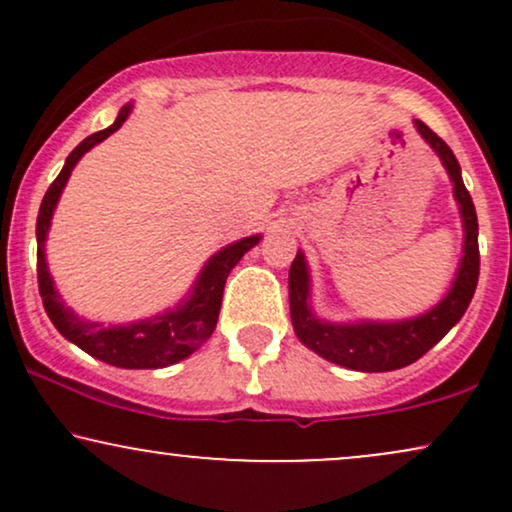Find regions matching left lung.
I'll list each match as a JSON object with an SVG mask.
<instances>
[{
	"label": "left lung",
	"mask_w": 512,
	"mask_h": 512,
	"mask_svg": "<svg viewBox=\"0 0 512 512\" xmlns=\"http://www.w3.org/2000/svg\"><path fill=\"white\" fill-rule=\"evenodd\" d=\"M426 144L436 151L443 168L448 170L457 209L462 219V260L455 279L440 301L426 313L407 320H356L330 322L315 315L310 303V272L305 255L298 250L289 269V303L293 332L317 356L337 363V366L361 370V373H385L419 361L428 349H433L452 327L460 322L464 310L472 303L479 281V223L474 202L462 182V170L450 146L428 129L421 120H414Z\"/></svg>",
	"instance_id": "1"
}]
</instances>
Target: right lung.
Listing matches in <instances>:
<instances>
[{
	"instance_id": "add662e5",
	"label": "right lung",
	"mask_w": 512,
	"mask_h": 512,
	"mask_svg": "<svg viewBox=\"0 0 512 512\" xmlns=\"http://www.w3.org/2000/svg\"><path fill=\"white\" fill-rule=\"evenodd\" d=\"M132 108V103L122 105L113 125L91 134V137H86L84 142L76 146L72 154L67 156V161H64L60 175L45 192L43 204H40L38 211V223H35V238H38V289L40 298H43L45 313H48L52 325L57 327V332L79 346V349H84L88 356L117 368H166L195 354L199 346L211 337L216 320H219L223 286H226L228 274H231V269L236 267L245 252L260 243L262 236L236 240V243L226 245L216 255H211L202 267V272H199L197 281L192 284L190 293L175 308H168L166 313L129 322V325L110 327L74 313L62 301L60 293H57L55 281H52L48 269V260H45V240H48L50 221L62 197L64 185H67L69 175H72L76 163L81 161V156L117 132L129 113H132Z\"/></svg>"
}]
</instances>
